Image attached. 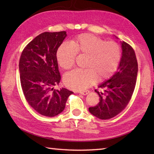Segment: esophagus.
<instances>
[{"label":"esophagus","mask_w":154,"mask_h":154,"mask_svg":"<svg viewBox=\"0 0 154 154\" xmlns=\"http://www.w3.org/2000/svg\"><path fill=\"white\" fill-rule=\"evenodd\" d=\"M88 92H89V91H81V92H80V94H82V95H87Z\"/></svg>","instance_id":"34e87169"}]
</instances>
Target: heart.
I'll return each instance as SVG.
<instances>
[{"label": "heart", "mask_w": 154, "mask_h": 154, "mask_svg": "<svg viewBox=\"0 0 154 154\" xmlns=\"http://www.w3.org/2000/svg\"><path fill=\"white\" fill-rule=\"evenodd\" d=\"M72 44L63 42L57 53L60 67L71 69L77 54L87 56L85 69H76L67 73L64 83L75 91H84L96 83L107 80L113 75L120 62L122 51L118 44L108 42L92 34H82L72 41Z\"/></svg>", "instance_id": "obj_1"}]
</instances>
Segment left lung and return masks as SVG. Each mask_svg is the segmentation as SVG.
Returning <instances> with one entry per match:
<instances>
[{
  "label": "left lung",
  "mask_w": 154,
  "mask_h": 154,
  "mask_svg": "<svg viewBox=\"0 0 154 154\" xmlns=\"http://www.w3.org/2000/svg\"><path fill=\"white\" fill-rule=\"evenodd\" d=\"M121 43L123 52L118 71L99 85L101 91L95 90L100 102L88 108L92 115L101 119L112 118L123 111L131 100L136 87L138 64L135 51L125 42Z\"/></svg>",
  "instance_id": "obj_1"
}]
</instances>
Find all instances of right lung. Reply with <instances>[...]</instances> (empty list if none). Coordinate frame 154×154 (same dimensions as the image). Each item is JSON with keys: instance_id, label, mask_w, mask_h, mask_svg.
Wrapping results in <instances>:
<instances>
[{"instance_id": "obj_1", "label": "right lung", "mask_w": 154, "mask_h": 154, "mask_svg": "<svg viewBox=\"0 0 154 154\" xmlns=\"http://www.w3.org/2000/svg\"><path fill=\"white\" fill-rule=\"evenodd\" d=\"M66 36V31L42 32L26 46L20 56V79L25 98L37 112L48 117L61 113L73 93L65 88L54 89L61 80L57 52Z\"/></svg>"}]
</instances>
